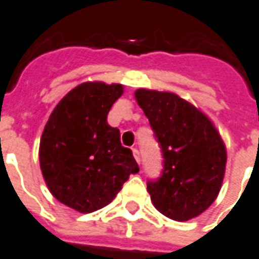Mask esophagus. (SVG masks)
I'll return each mask as SVG.
<instances>
[{"label":"esophagus","instance_id":"esophagus-1","mask_svg":"<svg viewBox=\"0 0 259 259\" xmlns=\"http://www.w3.org/2000/svg\"><path fill=\"white\" fill-rule=\"evenodd\" d=\"M133 155L134 157H135V160L138 163H141V153H139V150L137 149V148H134L133 149Z\"/></svg>","mask_w":259,"mask_h":259}]
</instances>
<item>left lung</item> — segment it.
Wrapping results in <instances>:
<instances>
[{"mask_svg": "<svg viewBox=\"0 0 259 259\" xmlns=\"http://www.w3.org/2000/svg\"><path fill=\"white\" fill-rule=\"evenodd\" d=\"M135 97L162 150V174L146 183L152 202L173 221H190L221 190L226 167L221 135L206 115L174 93L139 89Z\"/></svg>", "mask_w": 259, "mask_h": 259, "instance_id": "left-lung-1", "label": "left lung"}]
</instances>
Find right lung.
Instances as JSON below:
<instances>
[{
    "instance_id": "add662e5",
    "label": "right lung",
    "mask_w": 259,
    "mask_h": 259,
    "mask_svg": "<svg viewBox=\"0 0 259 259\" xmlns=\"http://www.w3.org/2000/svg\"><path fill=\"white\" fill-rule=\"evenodd\" d=\"M121 85L86 82L62 97L40 139V167L54 197L82 213L110 203L131 174L139 171L118 128L107 122Z\"/></svg>"
}]
</instances>
